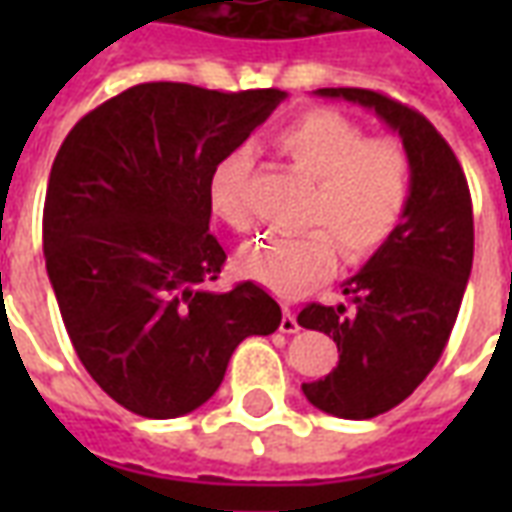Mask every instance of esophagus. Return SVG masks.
<instances>
[{
	"instance_id": "1",
	"label": "esophagus",
	"mask_w": 512,
	"mask_h": 512,
	"mask_svg": "<svg viewBox=\"0 0 512 512\" xmlns=\"http://www.w3.org/2000/svg\"><path fill=\"white\" fill-rule=\"evenodd\" d=\"M279 332H285V334L299 332V323H296V318H293L290 307H285V312H282V321H279Z\"/></svg>"
}]
</instances>
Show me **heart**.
Listing matches in <instances>:
<instances>
[{"mask_svg": "<svg viewBox=\"0 0 512 512\" xmlns=\"http://www.w3.org/2000/svg\"><path fill=\"white\" fill-rule=\"evenodd\" d=\"M277 150L301 175L315 180L304 227L296 238H260L241 249V274L279 296H299L337 268V246L351 263L386 244L403 219L411 189V164L400 142L367 136L356 120L334 109L304 112L274 136ZM249 156L233 150L216 161L208 178V205L227 227L246 233Z\"/></svg>", "mask_w": 512, "mask_h": 512, "instance_id": "heart-1", "label": "heart"}]
</instances>
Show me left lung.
<instances>
[{"mask_svg": "<svg viewBox=\"0 0 512 512\" xmlns=\"http://www.w3.org/2000/svg\"><path fill=\"white\" fill-rule=\"evenodd\" d=\"M318 95L373 109L400 134L411 164L403 219L343 285L356 312L315 301L299 312V326L334 337L340 351L329 376L301 384L307 400L334 417L370 419L403 403L444 354L472 274V194L452 147L417 109L362 87Z\"/></svg>", "mask_w": 512, "mask_h": 512, "instance_id": "left-lung-1", "label": "left lung"}]
</instances>
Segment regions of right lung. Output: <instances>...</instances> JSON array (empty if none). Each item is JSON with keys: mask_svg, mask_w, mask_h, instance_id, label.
<instances>
[{"mask_svg": "<svg viewBox=\"0 0 512 512\" xmlns=\"http://www.w3.org/2000/svg\"><path fill=\"white\" fill-rule=\"evenodd\" d=\"M282 90L219 93L147 82L95 106L65 136L43 205V252L76 356L115 403L183 417L219 389L241 340L279 329L255 282L213 290L222 244L208 178Z\"/></svg>", "mask_w": 512, "mask_h": 512, "instance_id": "obj_1", "label": "right lung"}]
</instances>
